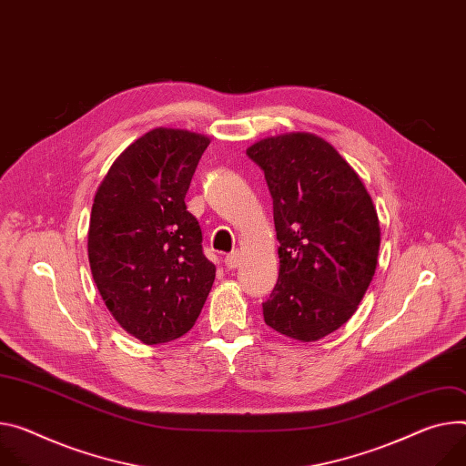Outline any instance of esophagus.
I'll return each mask as SVG.
<instances>
[{
	"mask_svg": "<svg viewBox=\"0 0 466 466\" xmlns=\"http://www.w3.org/2000/svg\"><path fill=\"white\" fill-rule=\"evenodd\" d=\"M239 262H241V255H239L238 250H236V252H230V255H227V257H225V266H227L228 269L238 268V266H239Z\"/></svg>",
	"mask_w": 466,
	"mask_h": 466,
	"instance_id": "1",
	"label": "esophagus"
}]
</instances>
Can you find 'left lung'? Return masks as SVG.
<instances>
[{"mask_svg": "<svg viewBox=\"0 0 466 466\" xmlns=\"http://www.w3.org/2000/svg\"><path fill=\"white\" fill-rule=\"evenodd\" d=\"M266 177L279 247V280L266 323L301 342L342 327L377 268L380 228L362 180L314 134H284L247 148Z\"/></svg>", "mask_w": 466, "mask_h": 466, "instance_id": "8db88e82", "label": "left lung"}]
</instances>
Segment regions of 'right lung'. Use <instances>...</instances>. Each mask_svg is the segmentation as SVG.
Wrapping results in <instances>:
<instances>
[{"label":"right lung","mask_w":466,"mask_h":466,"mask_svg":"<svg viewBox=\"0 0 466 466\" xmlns=\"http://www.w3.org/2000/svg\"><path fill=\"white\" fill-rule=\"evenodd\" d=\"M208 145L187 130H150L113 161L95 195L93 279L118 325L147 346L186 334L216 279L184 202Z\"/></svg>","instance_id":"obj_1"}]
</instances>
